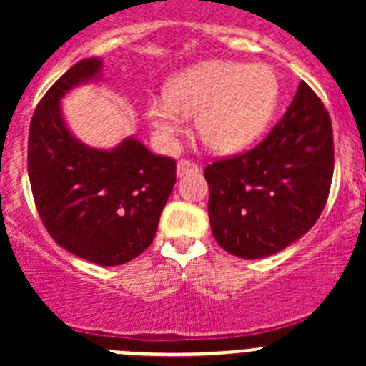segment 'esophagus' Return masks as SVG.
Segmentation results:
<instances>
[{
	"label": "esophagus",
	"instance_id": "obj_1",
	"mask_svg": "<svg viewBox=\"0 0 366 366\" xmlns=\"http://www.w3.org/2000/svg\"><path fill=\"white\" fill-rule=\"evenodd\" d=\"M199 168L198 164L194 163V161H189V159H181L179 163H177V176H187V174H194L198 172Z\"/></svg>",
	"mask_w": 366,
	"mask_h": 366
}]
</instances>
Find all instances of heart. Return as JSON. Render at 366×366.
Wrapping results in <instances>:
<instances>
[{
	"instance_id": "b5f03b06",
	"label": "heart",
	"mask_w": 366,
	"mask_h": 366,
	"mask_svg": "<svg viewBox=\"0 0 366 366\" xmlns=\"http://www.w3.org/2000/svg\"><path fill=\"white\" fill-rule=\"evenodd\" d=\"M280 93L279 73L267 64L214 60L170 80L167 93L148 100L147 115L163 143H172L187 115H196L203 143L219 154H234L267 130Z\"/></svg>"
}]
</instances>
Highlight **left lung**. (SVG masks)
Listing matches in <instances>:
<instances>
[{
	"label": "left lung",
	"mask_w": 366,
	"mask_h": 366,
	"mask_svg": "<svg viewBox=\"0 0 366 366\" xmlns=\"http://www.w3.org/2000/svg\"><path fill=\"white\" fill-rule=\"evenodd\" d=\"M334 176V134L306 82L260 144L205 167L216 242L253 260L279 253L315 225Z\"/></svg>",
	"instance_id": "1"
}]
</instances>
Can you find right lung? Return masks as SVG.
<instances>
[{
    "label": "right lung",
    "mask_w": 366,
    "mask_h": 366,
    "mask_svg": "<svg viewBox=\"0 0 366 366\" xmlns=\"http://www.w3.org/2000/svg\"><path fill=\"white\" fill-rule=\"evenodd\" d=\"M102 60L84 58L51 86L29 128L27 167L45 229L60 247L99 266H121L154 242L176 183V161L124 139L113 150L80 143L60 100L99 79Z\"/></svg>",
    "instance_id": "right-lung-1"
}]
</instances>
